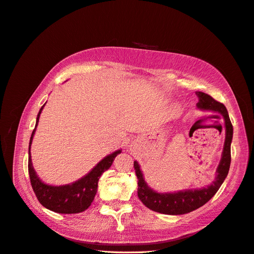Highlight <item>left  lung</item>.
I'll return each instance as SVG.
<instances>
[{"mask_svg": "<svg viewBox=\"0 0 254 254\" xmlns=\"http://www.w3.org/2000/svg\"><path fill=\"white\" fill-rule=\"evenodd\" d=\"M198 97L197 108L201 110L219 113L224 119L225 140L220 163L216 171V178L212 184L201 189L184 190L174 193H159L152 190L144 179L137 161L134 162V168L137 176V195L141 203L149 209L164 214H185L191 212L205 205L214 194L217 193L221 185L223 184L231 165V142L233 138V126L230 120L229 113L222 103L216 101L210 95L204 92H196ZM222 129V127H221Z\"/></svg>", "mask_w": 254, "mask_h": 254, "instance_id": "obj_1", "label": "left lung"}]
</instances>
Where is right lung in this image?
<instances>
[{
    "label": "right lung",
    "instance_id": "right-lung-1",
    "mask_svg": "<svg viewBox=\"0 0 254 254\" xmlns=\"http://www.w3.org/2000/svg\"><path fill=\"white\" fill-rule=\"evenodd\" d=\"M45 104L38 112L36 118V125L32 132L29 145V175L31 186L36 195L38 201L47 209L58 213H78L88 209L92 203L97 191V183L101 175L112 166L115 158L121 153V150H117L110 153L107 157L100 161L92 171L88 173L86 176L78 179L75 183L65 186H50L44 184L37 176L31 160V144L36 131L38 119Z\"/></svg>",
    "mask_w": 254,
    "mask_h": 254
}]
</instances>
